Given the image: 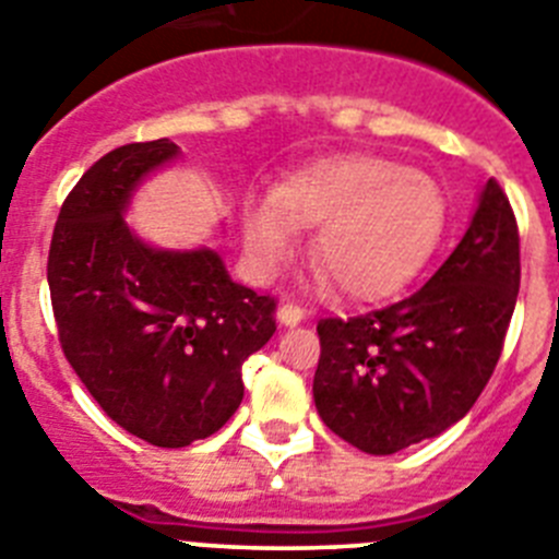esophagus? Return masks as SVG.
<instances>
[{"instance_id":"obj_1","label":"esophagus","mask_w":559,"mask_h":559,"mask_svg":"<svg viewBox=\"0 0 559 559\" xmlns=\"http://www.w3.org/2000/svg\"><path fill=\"white\" fill-rule=\"evenodd\" d=\"M305 319V310L299 308V305H280V310H276V322L285 324V328H294V324H299Z\"/></svg>"}]
</instances>
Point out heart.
<instances>
[{"instance_id": "obj_1", "label": "heart", "mask_w": 559, "mask_h": 559, "mask_svg": "<svg viewBox=\"0 0 559 559\" xmlns=\"http://www.w3.org/2000/svg\"><path fill=\"white\" fill-rule=\"evenodd\" d=\"M445 221V192L428 173L374 153H341L246 201V254L257 276H274L302 226H316L313 263L355 302H380L423 271Z\"/></svg>"}]
</instances>
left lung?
Segmentation results:
<instances>
[{"label": "left lung", "instance_id": "1", "mask_svg": "<svg viewBox=\"0 0 559 559\" xmlns=\"http://www.w3.org/2000/svg\"><path fill=\"white\" fill-rule=\"evenodd\" d=\"M521 288V246L498 181L417 294L355 319H322L316 412L344 442L389 456L439 437L484 392Z\"/></svg>", "mask_w": 559, "mask_h": 559}]
</instances>
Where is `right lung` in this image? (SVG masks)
I'll use <instances>...</instances> for the list:
<instances>
[{"label":"right lung","mask_w":559,"mask_h":559,"mask_svg":"<svg viewBox=\"0 0 559 559\" xmlns=\"http://www.w3.org/2000/svg\"><path fill=\"white\" fill-rule=\"evenodd\" d=\"M181 156L170 140L114 147L69 192L47 283L63 355L97 406L156 448L206 439L243 400L240 367L274 335L271 296L215 249H156L128 226L133 192Z\"/></svg>","instance_id":"right-lung-1"}]
</instances>
